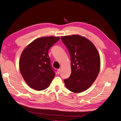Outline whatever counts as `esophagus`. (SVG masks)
I'll return each mask as SVG.
<instances>
[{"mask_svg": "<svg viewBox=\"0 0 121 121\" xmlns=\"http://www.w3.org/2000/svg\"><path fill=\"white\" fill-rule=\"evenodd\" d=\"M60 72H61V69H57V74H60Z\"/></svg>", "mask_w": 121, "mask_h": 121, "instance_id": "34e87169", "label": "esophagus"}]
</instances>
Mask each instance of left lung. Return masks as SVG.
Here are the masks:
<instances>
[{"mask_svg": "<svg viewBox=\"0 0 121 121\" xmlns=\"http://www.w3.org/2000/svg\"><path fill=\"white\" fill-rule=\"evenodd\" d=\"M70 54L71 74L64 80L69 91L80 93L92 85L99 72L100 58L95 46L79 35L61 36Z\"/></svg>", "mask_w": 121, "mask_h": 121, "instance_id": "obj_1", "label": "left lung"}]
</instances>
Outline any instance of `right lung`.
Here are the masks:
<instances>
[{
    "label": "right lung",
    "mask_w": 121,
    "mask_h": 121,
    "mask_svg": "<svg viewBox=\"0 0 121 121\" xmlns=\"http://www.w3.org/2000/svg\"><path fill=\"white\" fill-rule=\"evenodd\" d=\"M60 39L54 36L38 38L23 51L19 63L20 72L31 88L44 90L52 81L56 73L51 66L48 52Z\"/></svg>",
    "instance_id": "right-lung-1"
}]
</instances>
